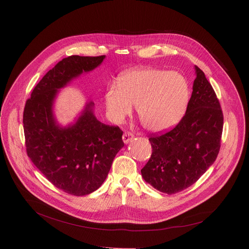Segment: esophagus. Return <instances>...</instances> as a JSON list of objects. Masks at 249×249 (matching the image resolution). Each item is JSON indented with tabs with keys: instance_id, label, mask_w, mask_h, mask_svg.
Instances as JSON below:
<instances>
[{
	"instance_id": "34e87169",
	"label": "esophagus",
	"mask_w": 249,
	"mask_h": 249,
	"mask_svg": "<svg viewBox=\"0 0 249 249\" xmlns=\"http://www.w3.org/2000/svg\"><path fill=\"white\" fill-rule=\"evenodd\" d=\"M133 139V134L131 132H125L123 134V141L125 144H128V143Z\"/></svg>"
}]
</instances>
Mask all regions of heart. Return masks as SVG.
Segmentation results:
<instances>
[{
	"mask_svg": "<svg viewBox=\"0 0 249 249\" xmlns=\"http://www.w3.org/2000/svg\"><path fill=\"white\" fill-rule=\"evenodd\" d=\"M188 101L189 86L184 76L149 68L124 72L118 85H110L105 93V106L112 122H123L136 106L141 124L154 133L174 127L184 115Z\"/></svg>",
	"mask_w": 249,
	"mask_h": 249,
	"instance_id": "obj_1",
	"label": "heart"
}]
</instances>
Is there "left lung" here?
Segmentation results:
<instances>
[{
    "instance_id": "left-lung-1",
    "label": "left lung",
    "mask_w": 249,
    "mask_h": 249,
    "mask_svg": "<svg viewBox=\"0 0 249 249\" xmlns=\"http://www.w3.org/2000/svg\"><path fill=\"white\" fill-rule=\"evenodd\" d=\"M196 78L187 112L171 131L149 138L151 158L141 169L147 184L172 195L195 184L217 159L223 114L205 73L195 65Z\"/></svg>"
}]
</instances>
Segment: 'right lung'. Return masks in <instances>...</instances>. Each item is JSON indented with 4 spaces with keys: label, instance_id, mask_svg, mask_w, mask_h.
Returning a JSON list of instances; mask_svg holds the SVG:
<instances>
[{
    "label": "right lung",
    "instance_id": "right-lung-1",
    "mask_svg": "<svg viewBox=\"0 0 249 249\" xmlns=\"http://www.w3.org/2000/svg\"><path fill=\"white\" fill-rule=\"evenodd\" d=\"M105 57L63 58L37 84L25 105L23 124L29 159L52 185L73 196L89 195L102 186L124 146L123 131L100 122L91 101L72 123L62 126L55 118L54 103L61 89L100 67Z\"/></svg>",
    "mask_w": 249,
    "mask_h": 249
}]
</instances>
